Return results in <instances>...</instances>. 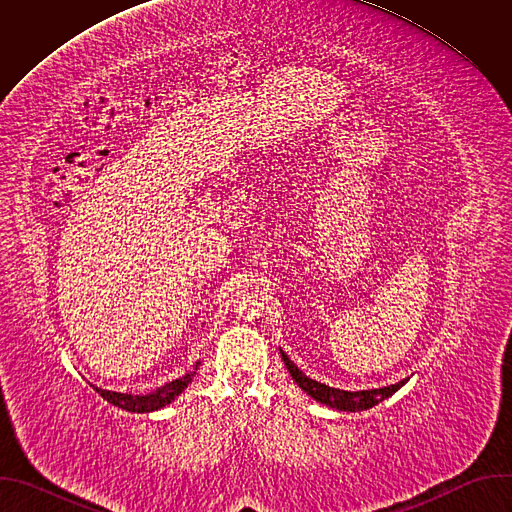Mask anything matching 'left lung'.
Masks as SVG:
<instances>
[{"label":"left lung","instance_id":"obj_1","mask_svg":"<svg viewBox=\"0 0 512 512\" xmlns=\"http://www.w3.org/2000/svg\"><path fill=\"white\" fill-rule=\"evenodd\" d=\"M279 354L285 362V369L287 373L291 375V379L296 381V385L306 393L310 395L314 401L330 407V409H336V411H348V413H356V411H367L375 405H379L381 401L389 399L393 393H397L405 383V381H399L397 385H391V387H383V389H369V391H342V389H334V387H328L324 383H318L310 377H306L296 364L294 360H291L281 348H279Z\"/></svg>","mask_w":512,"mask_h":512}]
</instances>
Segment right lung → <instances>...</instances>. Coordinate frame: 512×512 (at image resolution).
Segmentation results:
<instances>
[{
	"label": "right lung",
	"instance_id": "right-lung-1",
	"mask_svg": "<svg viewBox=\"0 0 512 512\" xmlns=\"http://www.w3.org/2000/svg\"><path fill=\"white\" fill-rule=\"evenodd\" d=\"M200 367V362H196L194 371L186 373L184 377L170 381L158 389H154L152 393H145V395H133V393H117V391H107L101 387L91 385L103 399H107L109 403H113L119 409L131 411V413H152L158 409H164L166 405H170L180 393H184V389L192 383V379L196 377V371Z\"/></svg>",
	"mask_w": 512,
	"mask_h": 512
}]
</instances>
